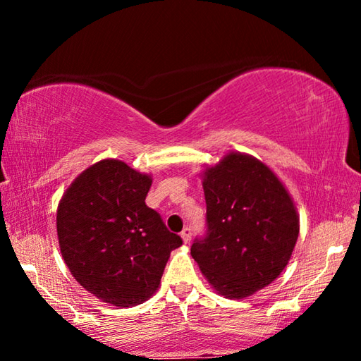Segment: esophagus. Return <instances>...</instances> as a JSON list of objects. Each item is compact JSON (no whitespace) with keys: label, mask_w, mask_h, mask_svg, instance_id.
Wrapping results in <instances>:
<instances>
[{"label":"esophagus","mask_w":361,"mask_h":361,"mask_svg":"<svg viewBox=\"0 0 361 361\" xmlns=\"http://www.w3.org/2000/svg\"><path fill=\"white\" fill-rule=\"evenodd\" d=\"M181 239L185 243H189L191 242V228H185L181 231Z\"/></svg>","instance_id":"esophagus-1"}]
</instances>
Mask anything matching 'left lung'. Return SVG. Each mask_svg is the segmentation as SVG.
<instances>
[{
    "instance_id": "8db88e82",
    "label": "left lung",
    "mask_w": 361,
    "mask_h": 361,
    "mask_svg": "<svg viewBox=\"0 0 361 361\" xmlns=\"http://www.w3.org/2000/svg\"><path fill=\"white\" fill-rule=\"evenodd\" d=\"M200 176L209 231L191 256L218 295L252 296L288 264L299 235L296 205L279 176L245 152H228Z\"/></svg>"
}]
</instances>
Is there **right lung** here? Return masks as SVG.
Listing matches in <instances>:
<instances>
[{
	"instance_id": "obj_1",
	"label": "right lung",
	"mask_w": 361,
	"mask_h": 361,
	"mask_svg": "<svg viewBox=\"0 0 361 361\" xmlns=\"http://www.w3.org/2000/svg\"><path fill=\"white\" fill-rule=\"evenodd\" d=\"M152 178L118 159L79 173L57 207L60 252L84 290L132 307L159 288L170 252L183 240L145 204Z\"/></svg>"
}]
</instances>
